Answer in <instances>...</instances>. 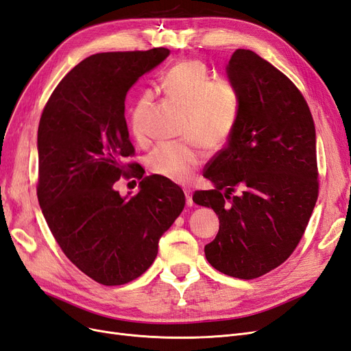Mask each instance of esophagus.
<instances>
[{
  "instance_id": "34e87169",
  "label": "esophagus",
  "mask_w": 351,
  "mask_h": 351,
  "mask_svg": "<svg viewBox=\"0 0 351 351\" xmlns=\"http://www.w3.org/2000/svg\"><path fill=\"white\" fill-rule=\"evenodd\" d=\"M184 195H186V205L187 206H193V199H192V192L190 190H184Z\"/></svg>"
}]
</instances>
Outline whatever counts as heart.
<instances>
[{"label":"heart","instance_id":"heart-1","mask_svg":"<svg viewBox=\"0 0 351 351\" xmlns=\"http://www.w3.org/2000/svg\"><path fill=\"white\" fill-rule=\"evenodd\" d=\"M158 89L168 101L183 107L180 133L186 139L159 143L147 155L146 164L151 173L184 183L204 162L198 144L217 151L234 132L241 112V93L234 82L212 77L209 67L200 60H184L169 67L159 76ZM154 99L152 90L143 92L130 112V130L139 143L151 137L147 115Z\"/></svg>","mask_w":351,"mask_h":351}]
</instances>
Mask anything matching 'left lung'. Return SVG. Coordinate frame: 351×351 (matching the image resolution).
<instances>
[{"label": "left lung", "instance_id": "obj_1", "mask_svg": "<svg viewBox=\"0 0 351 351\" xmlns=\"http://www.w3.org/2000/svg\"><path fill=\"white\" fill-rule=\"evenodd\" d=\"M227 73L241 93L240 119L204 173L215 189L193 200L219 218L208 262L252 280L290 258L311 219L319 195L315 123L295 84L253 51L237 49Z\"/></svg>", "mask_w": 351, "mask_h": 351}]
</instances>
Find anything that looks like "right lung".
<instances>
[{
	"mask_svg": "<svg viewBox=\"0 0 351 351\" xmlns=\"http://www.w3.org/2000/svg\"><path fill=\"white\" fill-rule=\"evenodd\" d=\"M169 56L167 48L102 52L70 70L42 111L36 195L62 253L104 285L136 280L151 267L158 241L182 214L183 190L159 176L121 198L120 178H142L129 139L124 101L134 82Z\"/></svg>",
	"mask_w": 351,
	"mask_h": 351,
	"instance_id": "right-lung-1",
	"label": "right lung"
}]
</instances>
